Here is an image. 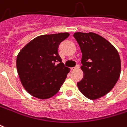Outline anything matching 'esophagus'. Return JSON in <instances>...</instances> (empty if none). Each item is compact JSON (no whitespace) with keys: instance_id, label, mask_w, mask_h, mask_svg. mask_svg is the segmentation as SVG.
Wrapping results in <instances>:
<instances>
[{"instance_id":"obj_1","label":"esophagus","mask_w":127,"mask_h":127,"mask_svg":"<svg viewBox=\"0 0 127 127\" xmlns=\"http://www.w3.org/2000/svg\"><path fill=\"white\" fill-rule=\"evenodd\" d=\"M77 68H79V65H76L75 66V67H73V68H71V69H72V70H75V69H77Z\"/></svg>"}]
</instances>
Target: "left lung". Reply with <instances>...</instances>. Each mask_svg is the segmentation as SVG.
Masks as SVG:
<instances>
[{
    "label": "left lung",
    "mask_w": 127,
    "mask_h": 127,
    "mask_svg": "<svg viewBox=\"0 0 127 127\" xmlns=\"http://www.w3.org/2000/svg\"><path fill=\"white\" fill-rule=\"evenodd\" d=\"M82 52L81 69L84 75L77 83L85 97L95 99L111 91L121 74L119 52L113 45L95 33L77 32L73 35Z\"/></svg>",
    "instance_id": "1"
}]
</instances>
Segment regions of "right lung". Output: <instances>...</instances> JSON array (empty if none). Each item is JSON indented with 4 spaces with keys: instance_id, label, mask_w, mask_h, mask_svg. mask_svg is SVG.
Here are the masks:
<instances>
[{
    "instance_id": "1",
    "label": "right lung",
    "mask_w": 127,
    "mask_h": 127,
    "mask_svg": "<svg viewBox=\"0 0 127 127\" xmlns=\"http://www.w3.org/2000/svg\"><path fill=\"white\" fill-rule=\"evenodd\" d=\"M68 33L42 35L28 43L19 53L17 69L21 82L29 94L48 99L58 92L70 69L59 54V46Z\"/></svg>"
}]
</instances>
